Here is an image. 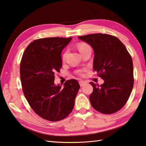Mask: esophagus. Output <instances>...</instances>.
I'll use <instances>...</instances> for the list:
<instances>
[{"label": "esophagus", "mask_w": 146, "mask_h": 146, "mask_svg": "<svg viewBox=\"0 0 146 146\" xmlns=\"http://www.w3.org/2000/svg\"><path fill=\"white\" fill-rule=\"evenodd\" d=\"M79 84H80V86H84V85L86 84V82H85L84 81L80 80V81H79Z\"/></svg>", "instance_id": "1"}]
</instances>
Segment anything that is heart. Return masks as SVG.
I'll return each mask as SVG.
<instances>
[{
	"instance_id": "1",
	"label": "heart",
	"mask_w": 146,
	"mask_h": 146,
	"mask_svg": "<svg viewBox=\"0 0 146 146\" xmlns=\"http://www.w3.org/2000/svg\"><path fill=\"white\" fill-rule=\"evenodd\" d=\"M76 47H77L78 50H79V52H80V54H82V52H84L85 50H87V48H90V46L88 44H87L86 43H83V42H82V43H79L77 44V45H76ZM66 54H67V52H65V53L62 55V58L63 59H64ZM78 75H80V76H83L84 74H83V71H79L78 72Z\"/></svg>"
}]
</instances>
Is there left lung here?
I'll use <instances>...</instances> for the list:
<instances>
[{
	"label": "left lung",
	"mask_w": 146,
	"mask_h": 146,
	"mask_svg": "<svg viewBox=\"0 0 146 146\" xmlns=\"http://www.w3.org/2000/svg\"><path fill=\"white\" fill-rule=\"evenodd\" d=\"M89 43L94 52L93 69L104 83L99 86L90 82L93 91L89 96L95 110L111 114L123 108L133 89V66L130 54L124 44L107 34H91L78 36Z\"/></svg>",
	"instance_id": "8db88e82"
}]
</instances>
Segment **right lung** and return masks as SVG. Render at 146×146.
Segmentation results:
<instances>
[{
	"label": "right lung",
	"instance_id": "obj_1",
	"mask_svg": "<svg viewBox=\"0 0 146 146\" xmlns=\"http://www.w3.org/2000/svg\"><path fill=\"white\" fill-rule=\"evenodd\" d=\"M72 37L46 38L33 41L23 52L20 62L23 92L36 114L50 121L66 118L71 112L80 89L75 79L64 87L55 86V75L62 67L61 52Z\"/></svg>",
	"mask_w": 146,
	"mask_h": 146
}]
</instances>
